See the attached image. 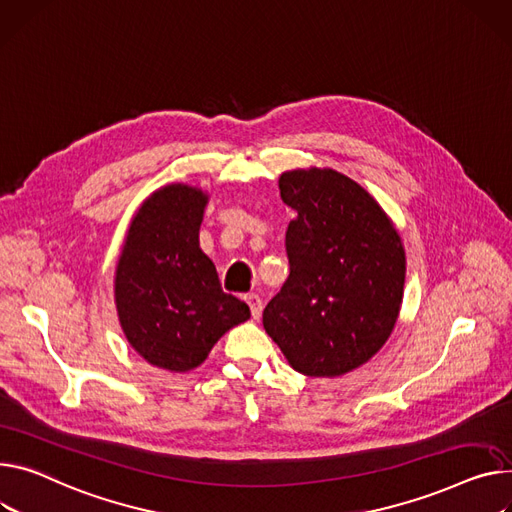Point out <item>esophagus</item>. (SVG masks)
Instances as JSON below:
<instances>
[{
    "label": "esophagus",
    "instance_id": "34e87169",
    "mask_svg": "<svg viewBox=\"0 0 512 512\" xmlns=\"http://www.w3.org/2000/svg\"><path fill=\"white\" fill-rule=\"evenodd\" d=\"M247 302H249V306H251L253 319H259V317H261V311H263V300L259 298V294H249V296H247Z\"/></svg>",
    "mask_w": 512,
    "mask_h": 512
}]
</instances>
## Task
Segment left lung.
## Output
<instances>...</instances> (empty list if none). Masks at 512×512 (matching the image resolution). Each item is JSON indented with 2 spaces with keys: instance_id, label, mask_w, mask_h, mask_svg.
I'll return each instance as SVG.
<instances>
[{
  "instance_id": "8db88e82",
  "label": "left lung",
  "mask_w": 512,
  "mask_h": 512,
  "mask_svg": "<svg viewBox=\"0 0 512 512\" xmlns=\"http://www.w3.org/2000/svg\"><path fill=\"white\" fill-rule=\"evenodd\" d=\"M296 218L286 230L290 276L263 327L306 377H342L389 339L403 300L405 249L393 220L362 185L333 168L282 173Z\"/></svg>"
}]
</instances>
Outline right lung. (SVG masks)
I'll return each mask as SVG.
<instances>
[{
  "instance_id": "1",
  "label": "right lung",
  "mask_w": 512,
  "mask_h": 512,
  "mask_svg": "<svg viewBox=\"0 0 512 512\" xmlns=\"http://www.w3.org/2000/svg\"><path fill=\"white\" fill-rule=\"evenodd\" d=\"M210 195L187 183L156 189L135 212L115 269V304L129 346L168 372H189L218 339L251 317L222 292L199 247Z\"/></svg>"
}]
</instances>
